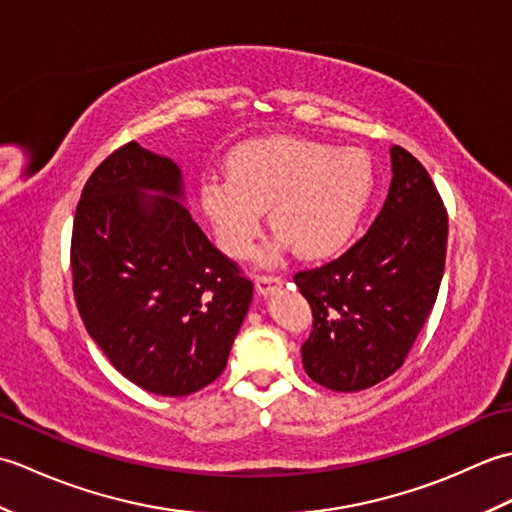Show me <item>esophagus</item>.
<instances>
[{
	"label": "esophagus",
	"mask_w": 512,
	"mask_h": 512,
	"mask_svg": "<svg viewBox=\"0 0 512 512\" xmlns=\"http://www.w3.org/2000/svg\"><path fill=\"white\" fill-rule=\"evenodd\" d=\"M281 284H284V279L275 273H259L255 277V286L259 292H262V295H270L273 290L281 288Z\"/></svg>",
	"instance_id": "1"
}]
</instances>
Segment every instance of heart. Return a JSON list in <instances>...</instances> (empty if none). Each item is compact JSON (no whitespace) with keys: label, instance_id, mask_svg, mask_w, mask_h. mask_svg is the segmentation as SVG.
Segmentation results:
<instances>
[{"label":"heart","instance_id":"heart-1","mask_svg":"<svg viewBox=\"0 0 512 512\" xmlns=\"http://www.w3.org/2000/svg\"><path fill=\"white\" fill-rule=\"evenodd\" d=\"M376 189L372 156L301 136H273L237 147L228 178L202 184V206L217 242L248 257L262 211L281 242L303 259H323L350 242Z\"/></svg>","mask_w":512,"mask_h":512}]
</instances>
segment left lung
I'll return each instance as SVG.
<instances>
[{
	"instance_id": "1",
	"label": "left lung",
	"mask_w": 512,
	"mask_h": 512,
	"mask_svg": "<svg viewBox=\"0 0 512 512\" xmlns=\"http://www.w3.org/2000/svg\"><path fill=\"white\" fill-rule=\"evenodd\" d=\"M391 167L387 200L367 233L332 262L292 277L312 308L303 367L332 391H361L394 374L438 299L447 209L407 149L391 147Z\"/></svg>"
}]
</instances>
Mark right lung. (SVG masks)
<instances>
[{"instance_id": "1", "label": "right lung", "mask_w": 512, "mask_h": 512, "mask_svg": "<svg viewBox=\"0 0 512 512\" xmlns=\"http://www.w3.org/2000/svg\"><path fill=\"white\" fill-rule=\"evenodd\" d=\"M180 182L169 158L129 140L85 182L70 244L85 330L118 372L160 396H189L224 372L253 299V281L176 200Z\"/></svg>"}]
</instances>
